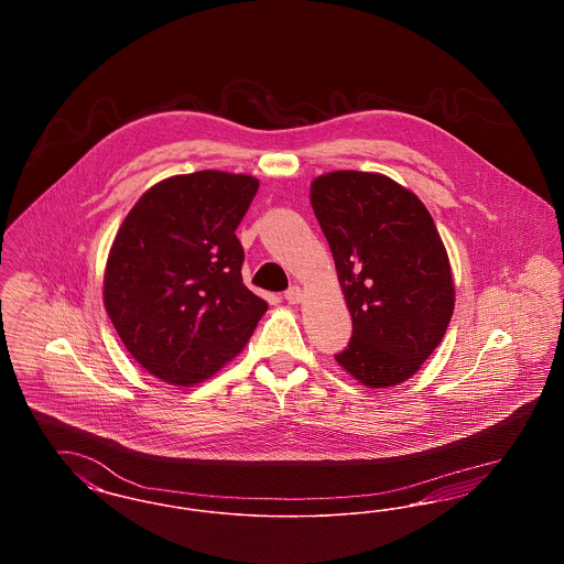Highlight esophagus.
I'll list each match as a JSON object with an SVG mask.
<instances>
[{"mask_svg":"<svg viewBox=\"0 0 564 564\" xmlns=\"http://www.w3.org/2000/svg\"><path fill=\"white\" fill-rule=\"evenodd\" d=\"M285 300H288L290 304H300V302L304 300V290H302L300 285H294V288H290V290L285 292Z\"/></svg>","mask_w":564,"mask_h":564,"instance_id":"obj_1","label":"esophagus"}]
</instances>
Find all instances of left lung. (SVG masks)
I'll use <instances>...</instances> for the list:
<instances>
[{
    "label": "left lung",
    "instance_id": "8db88e82",
    "mask_svg": "<svg viewBox=\"0 0 564 564\" xmlns=\"http://www.w3.org/2000/svg\"><path fill=\"white\" fill-rule=\"evenodd\" d=\"M352 338L336 355L368 389L412 378L442 343L455 311L451 260L427 207L382 173L332 171L311 182Z\"/></svg>",
    "mask_w": 564,
    "mask_h": 564
}]
</instances>
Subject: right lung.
<instances>
[{
  "instance_id": "1",
  "label": "right lung",
  "mask_w": 564,
  "mask_h": 564,
  "mask_svg": "<svg viewBox=\"0 0 564 564\" xmlns=\"http://www.w3.org/2000/svg\"><path fill=\"white\" fill-rule=\"evenodd\" d=\"M258 177L196 171L166 177L120 224L104 274V304L134 361L194 387L249 343L269 304L242 283L235 230Z\"/></svg>"
}]
</instances>
